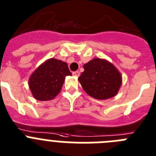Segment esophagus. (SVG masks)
Returning a JSON list of instances; mask_svg holds the SVG:
<instances>
[{
  "mask_svg": "<svg viewBox=\"0 0 156 156\" xmlns=\"http://www.w3.org/2000/svg\"><path fill=\"white\" fill-rule=\"evenodd\" d=\"M73 75L75 77H79L80 72L79 71H78V70H77V71H74V72H73Z\"/></svg>",
  "mask_w": 156,
  "mask_h": 156,
  "instance_id": "34e87169",
  "label": "esophagus"
}]
</instances>
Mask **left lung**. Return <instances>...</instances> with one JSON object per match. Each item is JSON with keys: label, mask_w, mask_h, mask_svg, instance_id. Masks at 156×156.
Returning a JSON list of instances; mask_svg holds the SVG:
<instances>
[{"label": "left lung", "mask_w": 156, "mask_h": 156, "mask_svg": "<svg viewBox=\"0 0 156 156\" xmlns=\"http://www.w3.org/2000/svg\"><path fill=\"white\" fill-rule=\"evenodd\" d=\"M84 71L78 78L87 94L97 100L115 97L122 85L118 69L106 59L95 58L84 65Z\"/></svg>", "instance_id": "obj_1"}]
</instances>
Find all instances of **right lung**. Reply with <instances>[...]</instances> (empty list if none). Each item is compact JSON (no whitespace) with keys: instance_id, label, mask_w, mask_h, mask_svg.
Masks as SVG:
<instances>
[{"instance_id":"right-lung-1","label":"right lung","mask_w":156,"mask_h":156,"mask_svg":"<svg viewBox=\"0 0 156 156\" xmlns=\"http://www.w3.org/2000/svg\"><path fill=\"white\" fill-rule=\"evenodd\" d=\"M71 74L67 63L54 58L47 59L29 78V87L33 97L41 101L52 100L61 90L65 77Z\"/></svg>"}]
</instances>
